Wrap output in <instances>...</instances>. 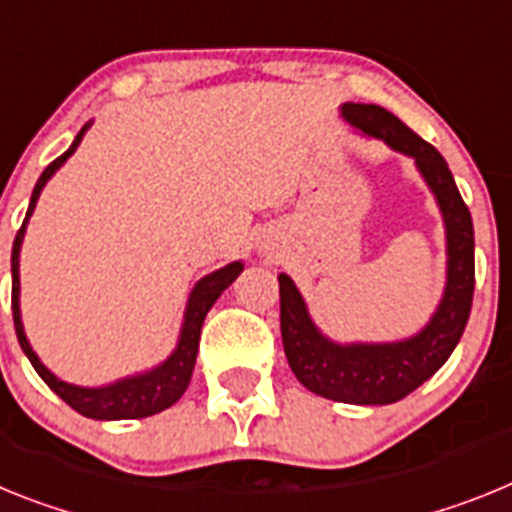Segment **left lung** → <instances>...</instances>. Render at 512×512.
<instances>
[{"mask_svg":"<svg viewBox=\"0 0 512 512\" xmlns=\"http://www.w3.org/2000/svg\"><path fill=\"white\" fill-rule=\"evenodd\" d=\"M342 115L366 136L415 157L446 221L448 283L443 301L420 335L391 345H335L317 332L288 275L281 286V335L288 366L309 391L345 404H391L433 376L459 345L474 299V226L446 159L435 146L379 105L348 102Z\"/></svg>","mask_w":512,"mask_h":512,"instance_id":"left-lung-1","label":"left lung"}]
</instances>
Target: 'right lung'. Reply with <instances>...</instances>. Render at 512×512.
Listing matches in <instances>:
<instances>
[{"label":"right lung","mask_w":512,"mask_h":512,"mask_svg":"<svg viewBox=\"0 0 512 512\" xmlns=\"http://www.w3.org/2000/svg\"><path fill=\"white\" fill-rule=\"evenodd\" d=\"M84 131H87V126L79 131L74 144H71L59 159H53L46 170H43V175L38 177V182H35L28 213H25V221H22L20 231H17L15 237V244H12V319H15V332L17 340H20L22 353L28 355V361L33 363L38 376H41V379L69 404L71 410H77L79 415L84 417H92V420H136V417H149L167 410V407H172V404L185 394L195 368V355H198V342H201L203 319H206L208 309L216 304V299H219L221 293H224L226 288L234 283V278L242 273V262H231L226 268L216 270V273L206 275L203 281H198V286L190 293L188 309H185V324H182L177 350L159 368H154V371L149 373H141V376H133V379H123L113 386H102V389H82V386H71L66 384V381L56 379V376L38 361V355L33 353L28 337H25V330H22L20 299H17V296H20V275H17V268H20L22 234H25V224H28L30 213H33L35 201H38V195H41L48 177L59 170L61 164L74 154V149H77L79 141H82Z\"/></svg>","instance_id":"1"}]
</instances>
